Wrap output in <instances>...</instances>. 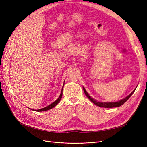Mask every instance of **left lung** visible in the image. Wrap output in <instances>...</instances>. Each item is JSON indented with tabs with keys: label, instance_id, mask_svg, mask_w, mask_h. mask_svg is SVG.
Listing matches in <instances>:
<instances>
[{
	"label": "left lung",
	"instance_id": "8db88e82",
	"mask_svg": "<svg viewBox=\"0 0 147 147\" xmlns=\"http://www.w3.org/2000/svg\"><path fill=\"white\" fill-rule=\"evenodd\" d=\"M84 93L85 94V95L86 96V97H88V98L93 103V104H94L95 105H96L97 106H99L100 107H104V108H113V107H120L122 105H123L124 103H125L128 99L130 97H131V96L133 94V93L134 92L135 90L132 92V93L130 94L129 96H128L127 97H126L125 98L119 101V102H97L96 100H95L94 99H93L92 97H91L90 96V95L88 94L87 92L86 91V90H85V88H84Z\"/></svg>",
	"mask_w": 147,
	"mask_h": 147
}]
</instances>
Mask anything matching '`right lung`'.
<instances>
[{
    "instance_id": "obj_1",
    "label": "right lung",
    "mask_w": 147,
    "mask_h": 147,
    "mask_svg": "<svg viewBox=\"0 0 147 147\" xmlns=\"http://www.w3.org/2000/svg\"><path fill=\"white\" fill-rule=\"evenodd\" d=\"M63 86L64 85H63ZM63 88H62V90H63ZM62 91H61V95H60L59 98L55 102H54L53 103H52V104H50V105H48V106H47V107H46L45 108H42V109H40V110H34V111H47V110H50V109H51V108H53L54 107H55L58 104V103L60 102V100H61V99L62 98Z\"/></svg>"
}]
</instances>
